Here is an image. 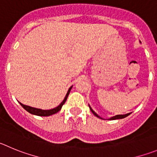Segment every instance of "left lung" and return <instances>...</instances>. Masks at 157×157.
<instances>
[{"label": "left lung", "instance_id": "1", "mask_svg": "<svg viewBox=\"0 0 157 157\" xmlns=\"http://www.w3.org/2000/svg\"><path fill=\"white\" fill-rule=\"evenodd\" d=\"M90 109H91V112L93 113V114H94V116H95V117H98V118H100V119H102V118H101V117H99V116L98 115V114H96L94 112V111H93L92 110V109L91 108V107H90ZM130 113H127V114H124V115H117V116H115V117H111V118H110L109 120H117V119H123V118H124V117H128V115H129Z\"/></svg>", "mask_w": 157, "mask_h": 157}]
</instances>
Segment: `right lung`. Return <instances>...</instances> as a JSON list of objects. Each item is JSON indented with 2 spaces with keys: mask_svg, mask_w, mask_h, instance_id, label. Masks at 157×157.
Returning a JSON list of instances; mask_svg holds the SVG:
<instances>
[{
  "mask_svg": "<svg viewBox=\"0 0 157 157\" xmlns=\"http://www.w3.org/2000/svg\"><path fill=\"white\" fill-rule=\"evenodd\" d=\"M71 88H72V87H70V89L68 90V92H67V94H66V97H65L64 100L62 101L61 104H60L59 106L56 107V108L52 109L43 110V109H36V108H33V107H30V106H28V105H23V104H22L21 102H19V103H20V105H22V106L23 107V108L25 109H26L27 112H29V113L34 114V115H36V116H41V117H48V116H51V115H52V114L56 113H58L59 110L61 109L62 106H63V104L66 102V99H67V98H68V95H69V94H70Z\"/></svg>",
  "mask_w": 157,
  "mask_h": 157,
  "instance_id": "add662e5",
  "label": "right lung"
}]
</instances>
